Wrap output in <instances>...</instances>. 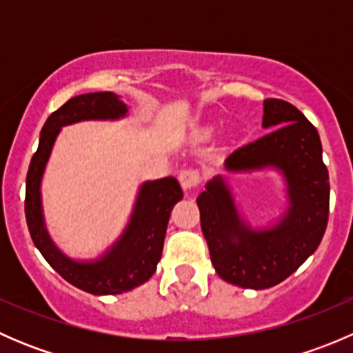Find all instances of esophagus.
I'll return each mask as SVG.
<instances>
[{"instance_id": "1", "label": "esophagus", "mask_w": 353, "mask_h": 353, "mask_svg": "<svg viewBox=\"0 0 353 353\" xmlns=\"http://www.w3.org/2000/svg\"><path fill=\"white\" fill-rule=\"evenodd\" d=\"M179 183H181V186H183V190H186V191H191L193 188H196L199 183L198 170L183 169L179 172Z\"/></svg>"}]
</instances>
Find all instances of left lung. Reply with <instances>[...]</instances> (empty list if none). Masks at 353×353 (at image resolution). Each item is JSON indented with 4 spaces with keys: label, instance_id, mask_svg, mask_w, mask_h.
<instances>
[{
    "label": "left lung",
    "instance_id": "left-lung-1",
    "mask_svg": "<svg viewBox=\"0 0 353 353\" xmlns=\"http://www.w3.org/2000/svg\"><path fill=\"white\" fill-rule=\"evenodd\" d=\"M263 128L272 131L236 148L223 167L234 174L265 169L282 174L287 194L282 215L252 227L222 174L213 176L196 198L215 272L225 282L254 290L283 282L318 249L330 212V177L318 130L279 99L263 102Z\"/></svg>",
    "mask_w": 353,
    "mask_h": 353
}]
</instances>
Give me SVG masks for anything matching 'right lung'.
Returning a JSON list of instances; mask_svg holds the SVG:
<instances>
[{
	"label": "right lung",
	"instance_id": "add662e5",
	"mask_svg": "<svg viewBox=\"0 0 353 353\" xmlns=\"http://www.w3.org/2000/svg\"><path fill=\"white\" fill-rule=\"evenodd\" d=\"M126 116L128 105L112 92H92L70 99L46 121L27 172L25 216L35 248L66 282L94 295L123 294L154 275L162 256L170 212L183 199V190L174 177L145 181L121 236L99 258L74 259L65 254L49 236L41 184L61 128L81 121H117Z\"/></svg>",
	"mask_w": 353,
	"mask_h": 353
}]
</instances>
